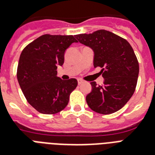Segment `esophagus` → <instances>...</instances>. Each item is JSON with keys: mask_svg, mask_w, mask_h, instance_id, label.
Here are the masks:
<instances>
[{"mask_svg": "<svg viewBox=\"0 0 155 155\" xmlns=\"http://www.w3.org/2000/svg\"><path fill=\"white\" fill-rule=\"evenodd\" d=\"M78 82L79 85H81V84H82V83L84 82V81H83L82 79H80V78H79V79H78Z\"/></svg>", "mask_w": 155, "mask_h": 155, "instance_id": "34e87169", "label": "esophagus"}]
</instances>
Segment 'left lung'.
Here are the masks:
<instances>
[{
	"instance_id": "1",
	"label": "left lung",
	"mask_w": 155,
	"mask_h": 155,
	"mask_svg": "<svg viewBox=\"0 0 155 155\" xmlns=\"http://www.w3.org/2000/svg\"><path fill=\"white\" fill-rule=\"evenodd\" d=\"M77 39L93 51L94 68L101 67L103 85L91 82L86 102L93 111L112 114L122 108L132 97L137 85L139 66L130 43L114 33L98 30L77 35Z\"/></svg>"
}]
</instances>
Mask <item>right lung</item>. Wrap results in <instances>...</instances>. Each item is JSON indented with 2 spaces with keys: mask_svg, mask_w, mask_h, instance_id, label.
Returning a JSON list of instances; mask_svg holds the SVG:
<instances>
[{
  "mask_svg": "<svg viewBox=\"0 0 155 155\" xmlns=\"http://www.w3.org/2000/svg\"><path fill=\"white\" fill-rule=\"evenodd\" d=\"M73 35H43L27 46L20 56L17 80L28 102L43 114H55L68 104L78 81L57 77L64 63V54L73 43Z\"/></svg>",
  "mask_w": 155,
  "mask_h": 155,
  "instance_id": "obj_1",
  "label": "right lung"
}]
</instances>
